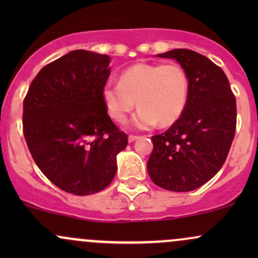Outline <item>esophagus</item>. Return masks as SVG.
Here are the masks:
<instances>
[{
  "mask_svg": "<svg viewBox=\"0 0 258 258\" xmlns=\"http://www.w3.org/2000/svg\"><path fill=\"white\" fill-rule=\"evenodd\" d=\"M137 138H138V136H135V135H130V136H128V142H130V143H132V142H135L136 139H137Z\"/></svg>",
  "mask_w": 258,
  "mask_h": 258,
  "instance_id": "obj_1",
  "label": "esophagus"
}]
</instances>
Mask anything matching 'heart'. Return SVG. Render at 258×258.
Listing matches in <instances>:
<instances>
[{
	"instance_id": "b5f03b06",
	"label": "heart",
	"mask_w": 258,
	"mask_h": 258,
	"mask_svg": "<svg viewBox=\"0 0 258 258\" xmlns=\"http://www.w3.org/2000/svg\"><path fill=\"white\" fill-rule=\"evenodd\" d=\"M109 116L123 122L135 108L133 126H170L179 119L188 99V78L177 64L138 63L123 70L119 84L108 82L102 91Z\"/></svg>"
}]
</instances>
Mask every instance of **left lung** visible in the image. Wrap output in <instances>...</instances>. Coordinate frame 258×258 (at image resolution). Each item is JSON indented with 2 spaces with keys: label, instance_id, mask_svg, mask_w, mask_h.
<instances>
[{
  "label": "left lung",
  "instance_id": "1",
  "mask_svg": "<svg viewBox=\"0 0 258 258\" xmlns=\"http://www.w3.org/2000/svg\"><path fill=\"white\" fill-rule=\"evenodd\" d=\"M176 59L188 78L184 111L153 136L147 168L156 185L190 191L205 184L226 161L236 128V103L226 74L205 55L178 48L158 54Z\"/></svg>",
  "mask_w": 258,
  "mask_h": 258
}]
</instances>
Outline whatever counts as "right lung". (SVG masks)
Instances as JSON below:
<instances>
[{
    "label": "right lung",
    "instance_id": "1",
    "mask_svg": "<svg viewBox=\"0 0 258 258\" xmlns=\"http://www.w3.org/2000/svg\"><path fill=\"white\" fill-rule=\"evenodd\" d=\"M109 63L106 54L69 52L40 70L23 103V132L32 159L68 193L106 188L116 173V155L128 143L103 102Z\"/></svg>",
    "mask_w": 258,
    "mask_h": 258
}]
</instances>
